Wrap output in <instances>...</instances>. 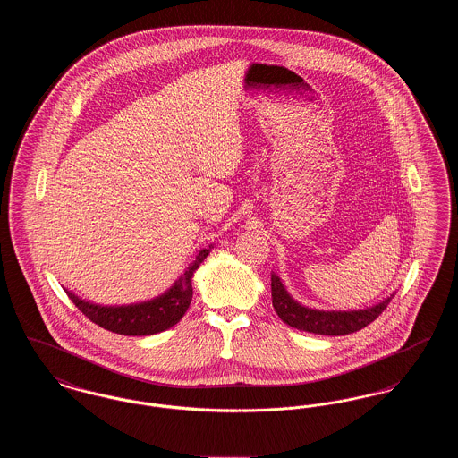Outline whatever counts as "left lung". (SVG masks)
Returning a JSON list of instances; mask_svg holds the SVG:
<instances>
[{
    "label": "left lung",
    "instance_id": "left-lung-1",
    "mask_svg": "<svg viewBox=\"0 0 458 458\" xmlns=\"http://www.w3.org/2000/svg\"><path fill=\"white\" fill-rule=\"evenodd\" d=\"M394 292L390 297L383 299L377 304L370 305L366 309H353V310H323L312 309L301 302H297L286 290L282 278L276 273H271V297L273 307L280 319L288 327L314 333V335H327V336H340L355 333L362 327L370 325L386 307L390 304Z\"/></svg>",
    "mask_w": 458,
    "mask_h": 458
}]
</instances>
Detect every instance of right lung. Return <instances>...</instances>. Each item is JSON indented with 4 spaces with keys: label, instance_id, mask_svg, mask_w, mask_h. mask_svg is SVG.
Listing matches in <instances>:
<instances>
[{
    "label": "right lung",
    "instance_id": "right-lung-1",
    "mask_svg": "<svg viewBox=\"0 0 458 458\" xmlns=\"http://www.w3.org/2000/svg\"><path fill=\"white\" fill-rule=\"evenodd\" d=\"M213 243L208 249L199 250L196 259L191 262L185 271L174 280V284L161 295L151 301L129 305L94 304L72 290L65 288L72 302L84 312L89 319L108 331L127 335V336H146L156 335L174 327L187 312L192 301V278L197 267L209 256Z\"/></svg>",
    "mask_w": 458,
    "mask_h": 458
}]
</instances>
